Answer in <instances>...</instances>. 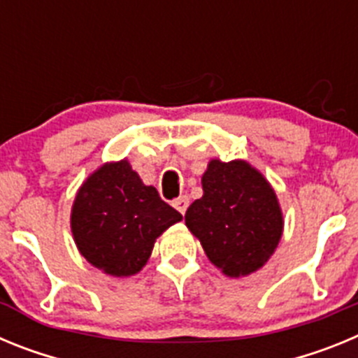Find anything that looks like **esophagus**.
Wrapping results in <instances>:
<instances>
[{"label": "esophagus", "instance_id": "34e87169", "mask_svg": "<svg viewBox=\"0 0 358 358\" xmlns=\"http://www.w3.org/2000/svg\"><path fill=\"white\" fill-rule=\"evenodd\" d=\"M172 204H173V208H176V210L179 211V213L185 215L186 210H188V206H189V199L186 197V195H182V197L176 199V201H173Z\"/></svg>", "mask_w": 358, "mask_h": 358}]
</instances>
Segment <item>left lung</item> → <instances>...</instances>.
<instances>
[{
    "instance_id": "left-lung-1",
    "label": "left lung",
    "mask_w": 358,
    "mask_h": 358,
    "mask_svg": "<svg viewBox=\"0 0 358 358\" xmlns=\"http://www.w3.org/2000/svg\"><path fill=\"white\" fill-rule=\"evenodd\" d=\"M202 189L204 195L186 210L185 220L211 264L233 278L258 271L283 231L274 189L245 161L220 159L208 164Z\"/></svg>"
}]
</instances>
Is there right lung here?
Instances as JSON below:
<instances>
[{
    "label": "right lung",
    "instance_id": "obj_1",
    "mask_svg": "<svg viewBox=\"0 0 358 358\" xmlns=\"http://www.w3.org/2000/svg\"><path fill=\"white\" fill-rule=\"evenodd\" d=\"M181 218L123 159L103 164L80 186L71 231L91 265L110 276H132L147 264L157 236Z\"/></svg>",
    "mask_w": 358,
    "mask_h": 358
}]
</instances>
